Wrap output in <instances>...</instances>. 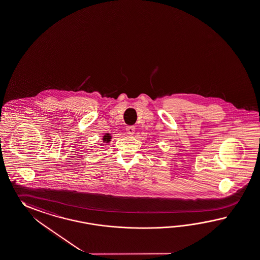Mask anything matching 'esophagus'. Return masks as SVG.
I'll return each mask as SVG.
<instances>
[{"instance_id":"esophagus-1","label":"esophagus","mask_w":260,"mask_h":260,"mask_svg":"<svg viewBox=\"0 0 260 260\" xmlns=\"http://www.w3.org/2000/svg\"><path fill=\"white\" fill-rule=\"evenodd\" d=\"M126 131H127V133H128L129 135H133L135 133V127L134 126H127L126 127Z\"/></svg>"}]
</instances>
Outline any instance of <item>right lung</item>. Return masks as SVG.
<instances>
[{
    "instance_id": "add662e5",
    "label": "right lung",
    "mask_w": 260,
    "mask_h": 260,
    "mask_svg": "<svg viewBox=\"0 0 260 260\" xmlns=\"http://www.w3.org/2000/svg\"><path fill=\"white\" fill-rule=\"evenodd\" d=\"M111 139H112L111 134H110V133H105L104 136H103V138H102V141H103V143H110Z\"/></svg>"
}]
</instances>
